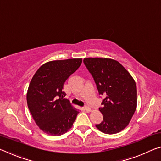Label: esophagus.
I'll return each instance as SVG.
<instances>
[{
    "mask_svg": "<svg viewBox=\"0 0 161 161\" xmlns=\"http://www.w3.org/2000/svg\"><path fill=\"white\" fill-rule=\"evenodd\" d=\"M84 109H85V111H86V112H90V111H92L91 108L89 107L88 106H85V107H84Z\"/></svg>",
    "mask_w": 161,
    "mask_h": 161,
    "instance_id": "obj_1",
    "label": "esophagus"
}]
</instances>
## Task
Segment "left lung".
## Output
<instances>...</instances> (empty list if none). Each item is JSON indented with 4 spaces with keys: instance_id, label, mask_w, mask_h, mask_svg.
<instances>
[{
    "instance_id": "8db88e82",
    "label": "left lung",
    "mask_w": 161,
    "mask_h": 161,
    "mask_svg": "<svg viewBox=\"0 0 161 161\" xmlns=\"http://www.w3.org/2000/svg\"><path fill=\"white\" fill-rule=\"evenodd\" d=\"M84 64L90 72L100 96L99 111L103 121L96 127L107 134L125 129L137 106L136 84L129 72L119 62L107 58H85Z\"/></svg>"
}]
</instances>
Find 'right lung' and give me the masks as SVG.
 Instances as JSON below:
<instances>
[{
	"instance_id": "obj_1",
	"label": "right lung",
	"mask_w": 161,
	"mask_h": 161,
	"mask_svg": "<svg viewBox=\"0 0 161 161\" xmlns=\"http://www.w3.org/2000/svg\"><path fill=\"white\" fill-rule=\"evenodd\" d=\"M81 59L48 62L32 78L27 103L32 118L40 129L49 135L60 136L72 128L79 111L64 99V84L77 70Z\"/></svg>"
}]
</instances>
